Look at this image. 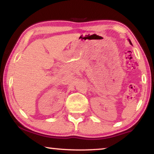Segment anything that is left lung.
<instances>
[{
    "mask_svg": "<svg viewBox=\"0 0 154 154\" xmlns=\"http://www.w3.org/2000/svg\"><path fill=\"white\" fill-rule=\"evenodd\" d=\"M129 41V42H130V44H131V45H132V43H131V41H130V40H128Z\"/></svg>",
    "mask_w": 154,
    "mask_h": 154,
    "instance_id": "obj_1",
    "label": "left lung"
}]
</instances>
